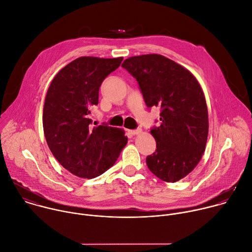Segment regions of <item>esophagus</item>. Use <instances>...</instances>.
Listing matches in <instances>:
<instances>
[{
  "instance_id": "esophagus-1",
  "label": "esophagus",
  "mask_w": 252,
  "mask_h": 252,
  "mask_svg": "<svg viewBox=\"0 0 252 252\" xmlns=\"http://www.w3.org/2000/svg\"><path fill=\"white\" fill-rule=\"evenodd\" d=\"M141 131H142V129H141V128H136V129H132V130H130V133H131V134H133V135H135V134H139V133H141Z\"/></svg>"
}]
</instances>
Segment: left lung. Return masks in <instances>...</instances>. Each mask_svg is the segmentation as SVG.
<instances>
[{
  "label": "left lung",
  "instance_id": "left-lung-1",
  "mask_svg": "<svg viewBox=\"0 0 252 252\" xmlns=\"http://www.w3.org/2000/svg\"><path fill=\"white\" fill-rule=\"evenodd\" d=\"M122 66L136 79L146 106L161 109V125L150 130L156 149L146 157L148 169L162 181L177 182L197 166L208 139L200 84L189 70L160 54L129 57Z\"/></svg>",
  "mask_w": 252,
  "mask_h": 252
}]
</instances>
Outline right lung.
I'll return each instance as SVG.
<instances>
[{"label":"right lung","mask_w":252,"mask_h":252,"mask_svg":"<svg viewBox=\"0 0 252 252\" xmlns=\"http://www.w3.org/2000/svg\"><path fill=\"white\" fill-rule=\"evenodd\" d=\"M123 57H79L51 81L43 107V131L57 161L72 174L92 179L115 164L127 137L121 128L93 126L91 108L99 103L104 79Z\"/></svg>","instance_id":"obj_1"}]
</instances>
